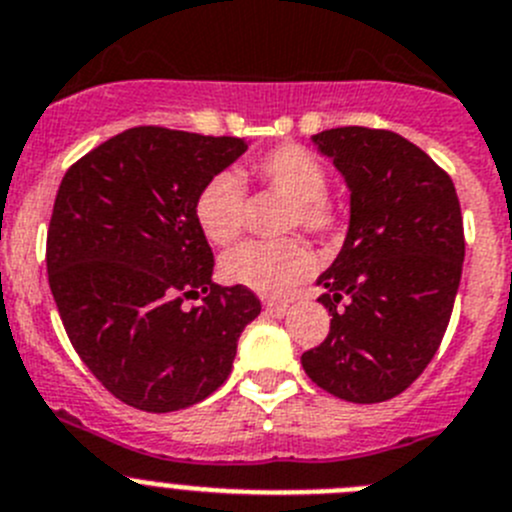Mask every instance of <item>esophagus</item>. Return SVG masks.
<instances>
[{"label":"esophagus","instance_id":"esophagus-1","mask_svg":"<svg viewBox=\"0 0 512 512\" xmlns=\"http://www.w3.org/2000/svg\"><path fill=\"white\" fill-rule=\"evenodd\" d=\"M288 303L285 301H265V313L275 316V319H283L285 313H288Z\"/></svg>","mask_w":512,"mask_h":512}]
</instances>
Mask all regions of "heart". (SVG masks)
<instances>
[{"mask_svg":"<svg viewBox=\"0 0 512 512\" xmlns=\"http://www.w3.org/2000/svg\"><path fill=\"white\" fill-rule=\"evenodd\" d=\"M252 173L267 188L288 199L283 229L301 227L316 237H329L342 227V211L324 196L326 170L308 150L298 145L275 147L252 163ZM245 191L234 170H219L206 178L193 201V216L211 245H232L242 232ZM316 257L301 239L247 242L222 257V278L232 285L255 290L260 296L280 298L311 278Z\"/></svg>","mask_w":512,"mask_h":512,"instance_id":"obj_1","label":"heart"}]
</instances>
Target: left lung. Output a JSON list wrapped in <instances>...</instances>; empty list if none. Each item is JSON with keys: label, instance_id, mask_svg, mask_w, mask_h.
Segmentation results:
<instances>
[{"label": "left lung", "instance_id": "left-lung-1", "mask_svg": "<svg viewBox=\"0 0 512 512\" xmlns=\"http://www.w3.org/2000/svg\"><path fill=\"white\" fill-rule=\"evenodd\" d=\"M311 140L347 183L349 227L316 280L329 334L301 365L336 398L382 403L444 339L462 280V209L451 178L395 132L336 127Z\"/></svg>", "mask_w": 512, "mask_h": 512}]
</instances>
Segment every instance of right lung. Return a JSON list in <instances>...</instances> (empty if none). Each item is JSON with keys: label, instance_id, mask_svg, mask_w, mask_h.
<instances>
[{"label": "right lung", "instance_id": "obj_1", "mask_svg": "<svg viewBox=\"0 0 512 512\" xmlns=\"http://www.w3.org/2000/svg\"><path fill=\"white\" fill-rule=\"evenodd\" d=\"M239 137L132 127L68 168L48 229V283L96 380L147 413L209 398L260 313L242 285L211 283L214 255L193 201L245 155ZM206 292L201 307L182 301Z\"/></svg>", "mask_w": 512, "mask_h": 512}]
</instances>
